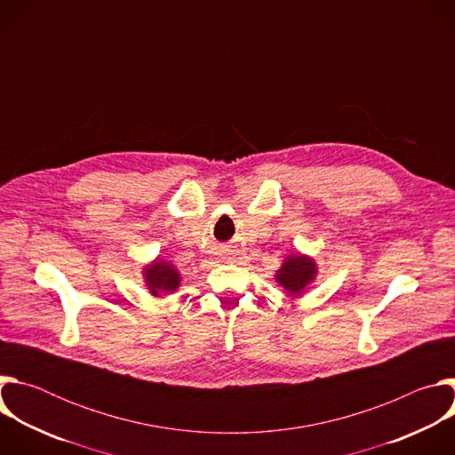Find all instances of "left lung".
Here are the masks:
<instances>
[{"instance_id": "1", "label": "left lung", "mask_w": 455, "mask_h": 455, "mask_svg": "<svg viewBox=\"0 0 455 455\" xmlns=\"http://www.w3.org/2000/svg\"><path fill=\"white\" fill-rule=\"evenodd\" d=\"M315 274L316 267L313 263V259L297 253L286 259L275 279L279 284L284 286V290H288V293H299L306 288V284H309L315 279Z\"/></svg>"}]
</instances>
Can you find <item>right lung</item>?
I'll return each mask as SVG.
<instances>
[{"mask_svg": "<svg viewBox=\"0 0 455 455\" xmlns=\"http://www.w3.org/2000/svg\"><path fill=\"white\" fill-rule=\"evenodd\" d=\"M144 275L153 295H158V291H174L180 286V274L169 263L155 261L153 265L146 267Z\"/></svg>", "mask_w": 455, "mask_h": 455, "instance_id": "right-lung-1", "label": "right lung"}]
</instances>
